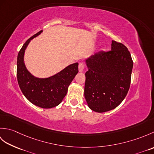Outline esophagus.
<instances>
[{"label": "esophagus", "instance_id": "obj_1", "mask_svg": "<svg viewBox=\"0 0 154 154\" xmlns=\"http://www.w3.org/2000/svg\"><path fill=\"white\" fill-rule=\"evenodd\" d=\"M85 67V64L83 63H80L79 64V72H83Z\"/></svg>", "mask_w": 154, "mask_h": 154}]
</instances>
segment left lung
Segmentation results:
<instances>
[{"instance_id":"1","label":"left lung","mask_w":154,"mask_h":154,"mask_svg":"<svg viewBox=\"0 0 154 154\" xmlns=\"http://www.w3.org/2000/svg\"><path fill=\"white\" fill-rule=\"evenodd\" d=\"M85 98L90 109L104 112L115 109L129 90L133 61L124 44L112 41L111 50L100 51L85 60Z\"/></svg>"}]
</instances>
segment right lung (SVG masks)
<instances>
[{"label":"right lung","mask_w":154,"mask_h":154,"mask_svg":"<svg viewBox=\"0 0 154 154\" xmlns=\"http://www.w3.org/2000/svg\"><path fill=\"white\" fill-rule=\"evenodd\" d=\"M42 32V30L29 38L20 50L17 57V79L23 94L30 103L43 109H51L59 105L66 95L68 87L79 71V64H71L48 78H38L32 75L24 62V52L32 39Z\"/></svg>","instance_id":"1"}]
</instances>
